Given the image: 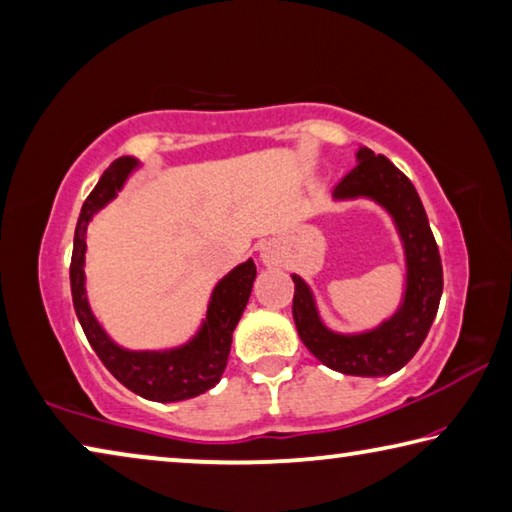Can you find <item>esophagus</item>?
Instances as JSON below:
<instances>
[{"label": "esophagus", "mask_w": 512, "mask_h": 512, "mask_svg": "<svg viewBox=\"0 0 512 512\" xmlns=\"http://www.w3.org/2000/svg\"><path fill=\"white\" fill-rule=\"evenodd\" d=\"M263 261H265V263H272V254H270V251H263Z\"/></svg>", "instance_id": "34e87169"}]
</instances>
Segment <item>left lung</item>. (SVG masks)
<instances>
[{"mask_svg":"<svg viewBox=\"0 0 512 512\" xmlns=\"http://www.w3.org/2000/svg\"><path fill=\"white\" fill-rule=\"evenodd\" d=\"M358 161L354 170L338 181L333 195L372 197L395 217L408 258L404 306L381 329L338 335L320 322L306 283L292 276V317L301 342L326 367L354 376H385L401 370L417 354L431 329L442 295V261L422 199L406 174L367 147L358 152Z\"/></svg>","mask_w":512,"mask_h":512,"instance_id":"left-lung-1","label":"left lung"}]
</instances>
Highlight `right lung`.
<instances>
[{
  "label": "right lung",
  "instance_id": "1",
  "mask_svg": "<svg viewBox=\"0 0 512 512\" xmlns=\"http://www.w3.org/2000/svg\"><path fill=\"white\" fill-rule=\"evenodd\" d=\"M133 165H136V161H131V158H117L108 165L95 190L83 201L77 231H74L70 263L74 311H77L90 347L95 349L106 370L122 385H127L131 392L154 401L190 399L211 390L220 381L226 360H229L233 329H236L240 315L245 311L251 286H254L256 265L254 261L242 263L217 283L211 306H208L204 329L190 345L165 351V354H147V351L136 354V351H124L113 345L106 338V333L99 329L95 317H92L86 292H83V254H86V238L83 236H86L92 213L115 197V192L122 188Z\"/></svg>",
  "mask_w": 512,
  "mask_h": 512
}]
</instances>
